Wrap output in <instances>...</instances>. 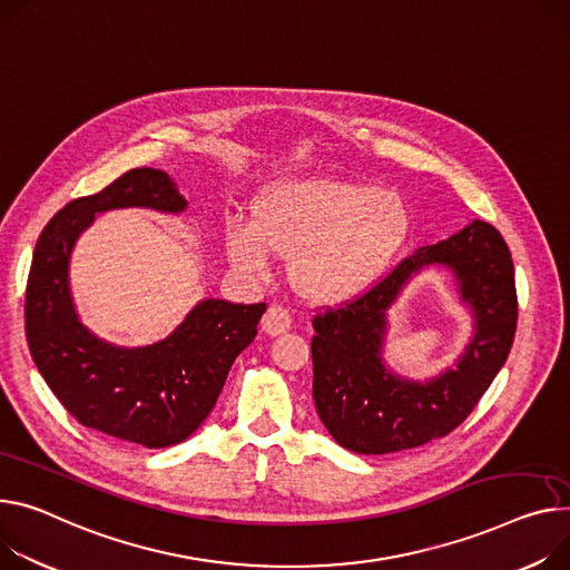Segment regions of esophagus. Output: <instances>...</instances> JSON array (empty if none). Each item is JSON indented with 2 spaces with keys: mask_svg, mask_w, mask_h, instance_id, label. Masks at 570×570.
<instances>
[{
  "mask_svg": "<svg viewBox=\"0 0 570 570\" xmlns=\"http://www.w3.org/2000/svg\"><path fill=\"white\" fill-rule=\"evenodd\" d=\"M292 326V315L283 305H269V311L262 317V331L267 335H281L285 331H289Z\"/></svg>",
  "mask_w": 570,
  "mask_h": 570,
  "instance_id": "34e87169",
  "label": "esophagus"
}]
</instances>
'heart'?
Wrapping results in <instances>:
<instances>
[{
	"instance_id": "heart-1",
	"label": "heart",
	"mask_w": 570,
	"mask_h": 570,
	"mask_svg": "<svg viewBox=\"0 0 570 570\" xmlns=\"http://www.w3.org/2000/svg\"><path fill=\"white\" fill-rule=\"evenodd\" d=\"M411 230L404 198L340 178H298L262 189L250 224L224 230L235 269L265 276L272 253L289 257L294 289L313 303H344L370 289Z\"/></svg>"
}]
</instances>
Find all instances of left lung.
<instances>
[{
  "instance_id": "1",
  "label": "left lung",
  "mask_w": 570,
  "mask_h": 570,
  "mask_svg": "<svg viewBox=\"0 0 570 570\" xmlns=\"http://www.w3.org/2000/svg\"><path fill=\"white\" fill-rule=\"evenodd\" d=\"M443 264L458 278L475 317V335L456 368L429 382L390 373L380 358L384 311L422 266ZM513 259L502 235L472 222L456 235L422 246L340 308L313 317V397L335 441L356 454L420 448L454 431L502 370L515 335Z\"/></svg>"
}]
</instances>
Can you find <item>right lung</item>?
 <instances>
[{"mask_svg": "<svg viewBox=\"0 0 570 570\" xmlns=\"http://www.w3.org/2000/svg\"><path fill=\"white\" fill-rule=\"evenodd\" d=\"M187 207L164 170L132 168L94 196L70 200L42 228L24 294L31 358L63 409L83 426L150 450L178 445L214 409L235 358L257 335L267 303L205 298L166 340L125 348L98 340L75 311L70 253L96 214Z\"/></svg>", "mask_w": 570, "mask_h": 570, "instance_id": "add662e5", "label": "right lung"}]
</instances>
